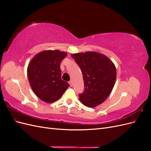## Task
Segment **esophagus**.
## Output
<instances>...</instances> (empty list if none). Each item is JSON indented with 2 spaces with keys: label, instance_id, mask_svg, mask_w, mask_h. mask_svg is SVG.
<instances>
[{
  "label": "esophagus",
  "instance_id": "34e87169",
  "mask_svg": "<svg viewBox=\"0 0 151 151\" xmlns=\"http://www.w3.org/2000/svg\"><path fill=\"white\" fill-rule=\"evenodd\" d=\"M69 84H70V87H72V86H73V83H72V81H69Z\"/></svg>",
  "mask_w": 151,
  "mask_h": 151
}]
</instances>
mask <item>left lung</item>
<instances>
[{
	"label": "left lung",
	"instance_id": "8db88e82",
	"mask_svg": "<svg viewBox=\"0 0 151 151\" xmlns=\"http://www.w3.org/2000/svg\"><path fill=\"white\" fill-rule=\"evenodd\" d=\"M71 57L83 76L84 90L79 94L81 102L90 108L101 104L110 94L115 84V65L106 56L94 52L75 53Z\"/></svg>",
	"mask_w": 151,
	"mask_h": 151
}]
</instances>
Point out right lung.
Here are the masks:
<instances>
[{
  "label": "right lung",
  "instance_id": "add662e5",
  "mask_svg": "<svg viewBox=\"0 0 151 151\" xmlns=\"http://www.w3.org/2000/svg\"><path fill=\"white\" fill-rule=\"evenodd\" d=\"M67 53L46 50L32 59L28 67L29 84L35 94L43 101L52 103L60 98L69 87L61 79L60 64Z\"/></svg>",
  "mask_w": 151,
  "mask_h": 151
}]
</instances>
